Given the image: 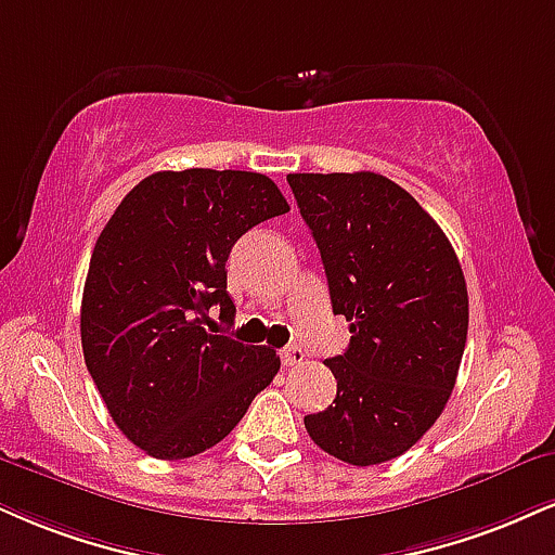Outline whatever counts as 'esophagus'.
Here are the masks:
<instances>
[{"instance_id":"obj_1","label":"esophagus","mask_w":555,"mask_h":555,"mask_svg":"<svg viewBox=\"0 0 555 555\" xmlns=\"http://www.w3.org/2000/svg\"><path fill=\"white\" fill-rule=\"evenodd\" d=\"M279 357H282L284 366H297L305 362V351L299 346H286V349L279 351Z\"/></svg>"}]
</instances>
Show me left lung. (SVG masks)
Instances as JSON below:
<instances>
[{"label": "left lung", "instance_id": "obj_1", "mask_svg": "<svg viewBox=\"0 0 555 555\" xmlns=\"http://www.w3.org/2000/svg\"><path fill=\"white\" fill-rule=\"evenodd\" d=\"M349 349L325 359L338 392L305 416L320 450L379 465L411 450L455 387L468 286L450 240L409 191L377 172H292Z\"/></svg>", "mask_w": 555, "mask_h": 555}]
</instances>
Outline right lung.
<instances>
[{
    "label": "right lung",
    "instance_id": "1",
    "mask_svg": "<svg viewBox=\"0 0 555 555\" xmlns=\"http://www.w3.org/2000/svg\"><path fill=\"white\" fill-rule=\"evenodd\" d=\"M286 211L260 172L163 170L133 185L100 232L79 318L85 364L146 455L183 460L222 442L276 377V351L217 336L209 310L235 320L232 245Z\"/></svg>",
    "mask_w": 555,
    "mask_h": 555
}]
</instances>
